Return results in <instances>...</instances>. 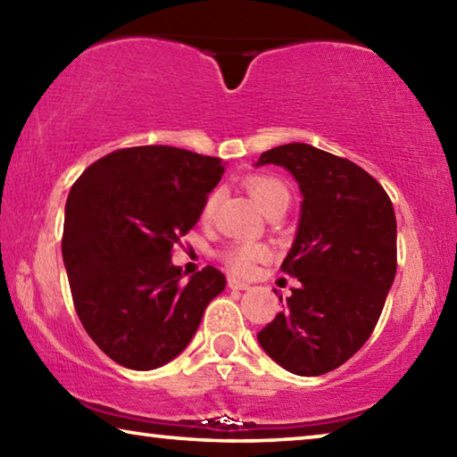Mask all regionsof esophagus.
Here are the masks:
<instances>
[{
	"label": "esophagus",
	"instance_id": "obj_1",
	"mask_svg": "<svg viewBox=\"0 0 457 457\" xmlns=\"http://www.w3.org/2000/svg\"><path fill=\"white\" fill-rule=\"evenodd\" d=\"M228 286L231 290H247L250 288V284L247 282H242V280H237V278H229L228 280Z\"/></svg>",
	"mask_w": 457,
	"mask_h": 457
}]
</instances>
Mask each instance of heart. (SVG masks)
<instances>
[{"label":"heart","mask_w":457,"mask_h":457,"mask_svg":"<svg viewBox=\"0 0 457 457\" xmlns=\"http://www.w3.org/2000/svg\"><path fill=\"white\" fill-rule=\"evenodd\" d=\"M245 189L264 213L272 210V207H276V205L288 207L290 191L280 179H276V177H268V175L247 177ZM215 201H218V191L210 193L207 199L204 201V210H201L204 220H207L213 213ZM266 256H268V252L264 245L244 244V245H234V247H229V250L223 252L221 260L226 262V266L231 270V272L250 274L253 266H256L258 262L264 260Z\"/></svg>","instance_id":"1"}]
</instances>
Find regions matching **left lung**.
Listing matches in <instances>:
<instances>
[{
    "label": "left lung",
    "instance_id": "1",
    "mask_svg": "<svg viewBox=\"0 0 457 457\" xmlns=\"http://www.w3.org/2000/svg\"><path fill=\"white\" fill-rule=\"evenodd\" d=\"M268 163L288 169L304 199L282 262L298 284L258 343L290 373L319 377L349 361L377 327L397 272L395 212L365 169L312 145L274 146L256 165Z\"/></svg>",
    "mask_w": 457,
    "mask_h": 457
}]
</instances>
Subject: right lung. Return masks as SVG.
Listing matches in <instances>:
<instances>
[{"label":"right lung","instance_id":"add662e5","mask_svg":"<svg viewBox=\"0 0 457 457\" xmlns=\"http://www.w3.org/2000/svg\"><path fill=\"white\" fill-rule=\"evenodd\" d=\"M221 173L218 157L145 145L104 154L72 185L62 256L74 308L119 365L151 370L175 359L226 288L213 266L183 284L171 262Z\"/></svg>","mask_w":457,"mask_h":457}]
</instances>
